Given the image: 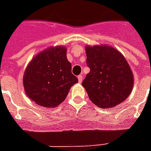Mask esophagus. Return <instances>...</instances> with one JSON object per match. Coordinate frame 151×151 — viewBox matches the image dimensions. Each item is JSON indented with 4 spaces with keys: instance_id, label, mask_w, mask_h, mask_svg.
Masks as SVG:
<instances>
[{
    "instance_id": "obj_1",
    "label": "esophagus",
    "mask_w": 151,
    "mask_h": 151,
    "mask_svg": "<svg viewBox=\"0 0 151 151\" xmlns=\"http://www.w3.org/2000/svg\"><path fill=\"white\" fill-rule=\"evenodd\" d=\"M78 82L81 83L82 82V79H83V76L82 74H80V75L78 76Z\"/></svg>"
}]
</instances>
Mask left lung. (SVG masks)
<instances>
[{
    "mask_svg": "<svg viewBox=\"0 0 151 151\" xmlns=\"http://www.w3.org/2000/svg\"><path fill=\"white\" fill-rule=\"evenodd\" d=\"M90 73L82 82L90 99L101 108L124 101L133 90V75L125 58L111 46L86 47Z\"/></svg>",
    "mask_w": 151,
    "mask_h": 151,
    "instance_id": "8db88e82",
    "label": "left lung"
}]
</instances>
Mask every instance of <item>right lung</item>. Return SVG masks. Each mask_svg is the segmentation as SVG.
<instances>
[{"mask_svg": "<svg viewBox=\"0 0 151 151\" xmlns=\"http://www.w3.org/2000/svg\"><path fill=\"white\" fill-rule=\"evenodd\" d=\"M66 47H49L35 56L23 76L25 92L32 101L44 108H54L67 97L78 82L66 57Z\"/></svg>", "mask_w": 151, "mask_h": 151, "instance_id": "obj_1", "label": "right lung"}]
</instances>
